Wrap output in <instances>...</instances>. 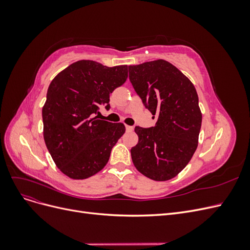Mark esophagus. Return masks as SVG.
I'll return each mask as SVG.
<instances>
[{
  "instance_id": "esophagus-1",
  "label": "esophagus",
  "mask_w": 250,
  "mask_h": 250,
  "mask_svg": "<svg viewBox=\"0 0 250 250\" xmlns=\"http://www.w3.org/2000/svg\"><path fill=\"white\" fill-rule=\"evenodd\" d=\"M125 127H126V130H127V131H132V130H133V126L125 125Z\"/></svg>"
}]
</instances>
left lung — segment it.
I'll list each match as a JSON object with an SVG mask.
<instances>
[{"mask_svg":"<svg viewBox=\"0 0 250 250\" xmlns=\"http://www.w3.org/2000/svg\"><path fill=\"white\" fill-rule=\"evenodd\" d=\"M128 67L135 93L157 119L153 127L135 126L139 142L130 150L133 165L150 179L169 180L185 169L198 146L202 115L197 92L166 60Z\"/></svg>","mask_w":250,"mask_h":250,"instance_id":"left-lung-1","label":"left lung"}]
</instances>
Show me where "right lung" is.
I'll return each mask as SVG.
<instances>
[{
    "label": "right lung",
    "mask_w": 250,
    "mask_h": 250,
    "mask_svg": "<svg viewBox=\"0 0 250 250\" xmlns=\"http://www.w3.org/2000/svg\"><path fill=\"white\" fill-rule=\"evenodd\" d=\"M127 76V65L108 67L79 60L50 83L42 107L43 139L53 161L66 176L85 179L107 164L125 126L95 115L101 105L110 108L109 95Z\"/></svg>",
    "instance_id": "right-lung-1"
}]
</instances>
